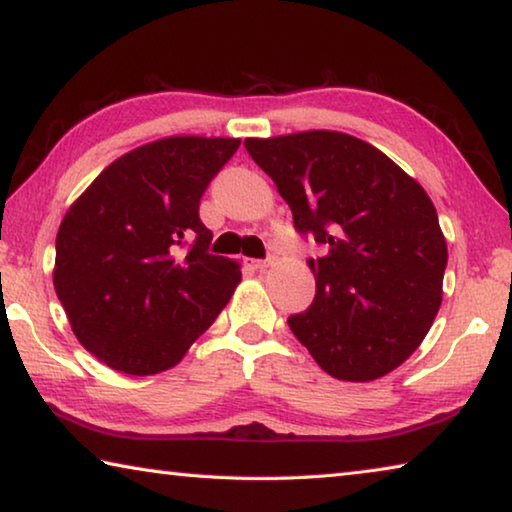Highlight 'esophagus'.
I'll return each mask as SVG.
<instances>
[{"label":"esophagus","instance_id":"1","mask_svg":"<svg viewBox=\"0 0 512 512\" xmlns=\"http://www.w3.org/2000/svg\"><path fill=\"white\" fill-rule=\"evenodd\" d=\"M273 266V257L268 259H253V268H257V271H266V268Z\"/></svg>","mask_w":512,"mask_h":512}]
</instances>
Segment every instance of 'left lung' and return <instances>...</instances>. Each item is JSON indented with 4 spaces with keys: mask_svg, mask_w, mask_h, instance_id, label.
<instances>
[{
    "mask_svg": "<svg viewBox=\"0 0 512 512\" xmlns=\"http://www.w3.org/2000/svg\"><path fill=\"white\" fill-rule=\"evenodd\" d=\"M289 203L316 298L291 332L327 375L372 381L418 350L443 302L447 241L431 198L375 146L339 131L244 142Z\"/></svg>",
    "mask_w": 512,
    "mask_h": 512,
    "instance_id": "left-lung-1",
    "label": "left lung"
}]
</instances>
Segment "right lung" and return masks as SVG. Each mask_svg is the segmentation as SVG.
<instances>
[{
  "mask_svg": "<svg viewBox=\"0 0 512 512\" xmlns=\"http://www.w3.org/2000/svg\"><path fill=\"white\" fill-rule=\"evenodd\" d=\"M239 144L173 135L137 146L69 205L54 289L76 339L112 370L173 368L235 293L239 264L207 253L198 205Z\"/></svg>",
  "mask_w": 512,
  "mask_h": 512,
  "instance_id": "1",
  "label": "right lung"
}]
</instances>
